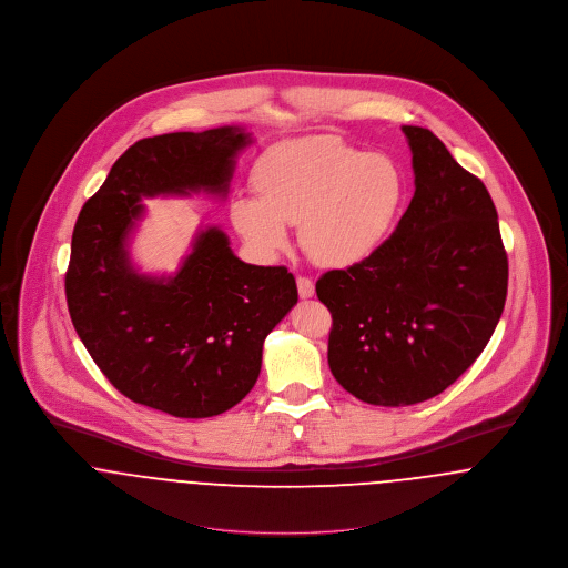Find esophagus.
<instances>
[{"mask_svg": "<svg viewBox=\"0 0 568 568\" xmlns=\"http://www.w3.org/2000/svg\"><path fill=\"white\" fill-rule=\"evenodd\" d=\"M297 293L302 300H308L315 295V284L308 277H297Z\"/></svg>", "mask_w": 568, "mask_h": 568, "instance_id": "obj_1", "label": "esophagus"}]
</instances>
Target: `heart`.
Segmentation results:
<instances>
[{
    "instance_id": "obj_1",
    "label": "heart",
    "mask_w": 568,
    "mask_h": 568,
    "mask_svg": "<svg viewBox=\"0 0 568 568\" xmlns=\"http://www.w3.org/2000/svg\"><path fill=\"white\" fill-rule=\"evenodd\" d=\"M257 201L232 205V223L257 255L271 257L297 225L306 255L325 268H349L385 243L405 199V174L389 155L338 138L275 146L253 172Z\"/></svg>"
}]
</instances>
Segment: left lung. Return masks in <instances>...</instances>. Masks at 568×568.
I'll return each mask as SVG.
<instances>
[{
    "label": "left lung",
    "mask_w": 568,
    "mask_h": 568,
    "mask_svg": "<svg viewBox=\"0 0 568 568\" xmlns=\"http://www.w3.org/2000/svg\"><path fill=\"white\" fill-rule=\"evenodd\" d=\"M415 194L396 232L317 297L332 313L327 365L354 398L424 403L484 352L507 295V255L491 196L428 129L403 126Z\"/></svg>",
    "instance_id": "left-lung-1"
}]
</instances>
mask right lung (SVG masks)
Returning a JSON list of instances; mask_svg holds the SVG:
<instances>
[{
  "instance_id": "1",
  "label": "right lung",
  "mask_w": 568,
  "mask_h": 568,
  "mask_svg": "<svg viewBox=\"0 0 568 568\" xmlns=\"http://www.w3.org/2000/svg\"><path fill=\"white\" fill-rule=\"evenodd\" d=\"M251 142L243 126L140 140L82 205L65 275L70 317L109 383L138 405L174 417L239 405L260 376L266 334L297 304L288 268L246 264L216 225L199 227L170 275L142 273L131 257L142 199H225Z\"/></svg>"
}]
</instances>
